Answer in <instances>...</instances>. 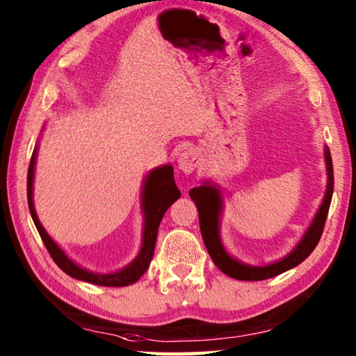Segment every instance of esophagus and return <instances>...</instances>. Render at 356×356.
I'll return each instance as SVG.
<instances>
[{
	"instance_id": "esophagus-1",
	"label": "esophagus",
	"mask_w": 356,
	"mask_h": 356,
	"mask_svg": "<svg viewBox=\"0 0 356 356\" xmlns=\"http://www.w3.org/2000/svg\"><path fill=\"white\" fill-rule=\"evenodd\" d=\"M177 166L179 170L185 172V174H190L196 170L197 166V154L195 149H185L179 154V159H177Z\"/></svg>"
}]
</instances>
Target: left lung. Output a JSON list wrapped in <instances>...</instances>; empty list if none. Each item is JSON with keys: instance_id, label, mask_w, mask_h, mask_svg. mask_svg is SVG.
I'll list each match as a JSON object with an SVG mask.
<instances>
[{"instance_id": "1", "label": "left lung", "mask_w": 356, "mask_h": 356, "mask_svg": "<svg viewBox=\"0 0 356 356\" xmlns=\"http://www.w3.org/2000/svg\"><path fill=\"white\" fill-rule=\"evenodd\" d=\"M324 159H325V170H327V188L324 199L319 210L316 211L312 224L308 225L305 234L294 245V249L289 252L280 260L263 264V266H254V264L243 263L236 260L235 257H232L227 249L224 248V243L221 240V215L224 210V197L222 191L218 185L211 184L210 180L196 186L190 191V197L193 202L196 204L199 211V225H200V234L204 238V244L209 254L211 257L213 263L222 270L225 275L232 277L236 280H245V282H258V280H266L270 277L280 275L286 270L296 268L297 264H300L305 258L312 254L316 245H318L322 230H324L325 219L328 209H330L332 196H333V163L330 149L325 146L324 147Z\"/></svg>"}]
</instances>
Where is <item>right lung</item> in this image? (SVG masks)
<instances>
[{"instance_id": "add662e5", "label": "right lung", "mask_w": 356, "mask_h": 356, "mask_svg": "<svg viewBox=\"0 0 356 356\" xmlns=\"http://www.w3.org/2000/svg\"><path fill=\"white\" fill-rule=\"evenodd\" d=\"M37 152H38V141L35 143L34 152H32L29 170H28V205L29 211L34 221L35 227L40 234L42 240L47 245L49 255L53 257L57 266L63 273L68 274L73 279L93 283L99 286H127L132 283L138 282L147 268H149L151 260L154 257V249H156L159 225L165 211L176 202L180 197V191L174 182V170L171 165H163L154 168L152 171L146 174L143 180V190H141V213H143V235H141V248L138 255L134 260L120 270L115 273H93V270L86 269L74 263L71 258L63 252V249L57 244L53 238L48 235L42 222L38 221V216L34 207V176H35V163H37Z\"/></svg>"}]
</instances>
